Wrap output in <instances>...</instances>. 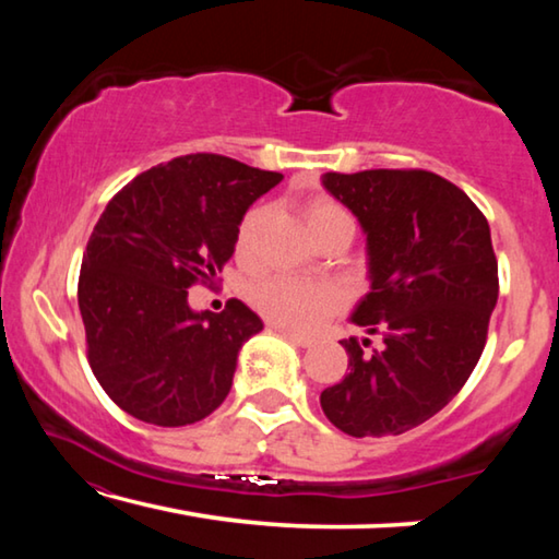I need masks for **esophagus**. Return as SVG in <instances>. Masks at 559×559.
<instances>
[{"instance_id": "esophagus-1", "label": "esophagus", "mask_w": 559, "mask_h": 559, "mask_svg": "<svg viewBox=\"0 0 559 559\" xmlns=\"http://www.w3.org/2000/svg\"><path fill=\"white\" fill-rule=\"evenodd\" d=\"M278 333L288 340V343H293V345H298V347H310L313 345V340L310 337H306V335H298V333H290V330H278Z\"/></svg>"}]
</instances>
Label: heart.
I'll list each match as a JSON object with an SVG mask.
<instances>
[{
	"label": "heart",
	"instance_id": "heart-1",
	"mask_svg": "<svg viewBox=\"0 0 559 559\" xmlns=\"http://www.w3.org/2000/svg\"><path fill=\"white\" fill-rule=\"evenodd\" d=\"M302 219L308 224V231L320 243L328 236L335 234H355V219L343 204L333 197L313 194L302 202ZM266 222V206H251L239 222L236 231V253L239 259H251L253 243ZM251 302L269 323L278 325L290 333H313L325 323L330 316H335L343 308L345 296L335 286L328 283H310L293 276H271L257 281L251 286Z\"/></svg>",
	"mask_w": 559,
	"mask_h": 559
}]
</instances>
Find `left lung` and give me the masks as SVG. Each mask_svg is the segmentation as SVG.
<instances>
[{"mask_svg":"<svg viewBox=\"0 0 559 559\" xmlns=\"http://www.w3.org/2000/svg\"><path fill=\"white\" fill-rule=\"evenodd\" d=\"M323 185L367 231L372 290L353 320L382 345L343 340L347 372L320 406L349 437H400L441 412L484 353L498 300L488 222L427 169L328 173Z\"/></svg>","mask_w":559,"mask_h":559,"instance_id":"1","label":"left lung"}]
</instances>
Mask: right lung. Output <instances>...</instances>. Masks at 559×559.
I'll list each match as a JSON object with an SVG mask.
<instances>
[{"instance_id":"obj_1","label":"right lung","mask_w":559,"mask_h":559,"mask_svg":"<svg viewBox=\"0 0 559 559\" xmlns=\"http://www.w3.org/2000/svg\"><path fill=\"white\" fill-rule=\"evenodd\" d=\"M281 173L194 153L138 175L108 202L79 276L86 357L122 412L155 427L202 421L231 390L236 355L263 330L229 298L194 313L187 290L216 286L249 206Z\"/></svg>"}]
</instances>
